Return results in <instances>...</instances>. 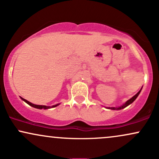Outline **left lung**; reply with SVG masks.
<instances>
[{
  "mask_svg": "<svg viewBox=\"0 0 159 159\" xmlns=\"http://www.w3.org/2000/svg\"><path fill=\"white\" fill-rule=\"evenodd\" d=\"M141 90H142V88L139 90L138 93H137V94H135V95H134L132 98H130V99H128V101H126V102H125L122 106H118V107H106V108H107V109H111V110H120V109H124V108L127 107V106L130 105V104H131L132 102H133L137 98V97L139 96V93L141 92Z\"/></svg>",
  "mask_w": 159,
  "mask_h": 159,
  "instance_id": "left-lung-1",
  "label": "left lung"
}]
</instances>
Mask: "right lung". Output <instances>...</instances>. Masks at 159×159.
I'll return each mask as SVG.
<instances>
[{"label":"right lung","instance_id":"1","mask_svg":"<svg viewBox=\"0 0 159 159\" xmlns=\"http://www.w3.org/2000/svg\"><path fill=\"white\" fill-rule=\"evenodd\" d=\"M20 98L22 99V100L24 101V102H25L26 103H27V104H29V106H32V107H34V108H36V109H50V108H54V107H56V106H59V105H60V103H58V104H56V105H54V106H42V105H35V104H34V103H31V102H29V101L26 100V99H23V98H22V97H20Z\"/></svg>","mask_w":159,"mask_h":159}]
</instances>
